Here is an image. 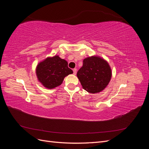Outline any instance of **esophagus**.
Returning <instances> with one entry per match:
<instances>
[{"label": "esophagus", "mask_w": 149, "mask_h": 149, "mask_svg": "<svg viewBox=\"0 0 149 149\" xmlns=\"http://www.w3.org/2000/svg\"><path fill=\"white\" fill-rule=\"evenodd\" d=\"M73 71V74L75 75L76 74V71H77V70H76V68H74Z\"/></svg>", "instance_id": "1"}]
</instances>
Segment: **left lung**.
Masks as SVG:
<instances>
[{
    "mask_svg": "<svg viewBox=\"0 0 149 149\" xmlns=\"http://www.w3.org/2000/svg\"><path fill=\"white\" fill-rule=\"evenodd\" d=\"M77 76L83 89L90 93L101 92L109 83L112 73L107 62L97 56L88 57L83 61Z\"/></svg>",
    "mask_w": 149,
    "mask_h": 149,
    "instance_id": "obj_1",
    "label": "left lung"
}]
</instances>
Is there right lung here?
<instances>
[{
	"mask_svg": "<svg viewBox=\"0 0 149 149\" xmlns=\"http://www.w3.org/2000/svg\"><path fill=\"white\" fill-rule=\"evenodd\" d=\"M36 73L39 81L45 87L52 89L60 86L65 76L73 72L68 66L66 60L58 56H55L40 63Z\"/></svg>",
	"mask_w": 149,
	"mask_h": 149,
	"instance_id": "1",
	"label": "right lung"
}]
</instances>
